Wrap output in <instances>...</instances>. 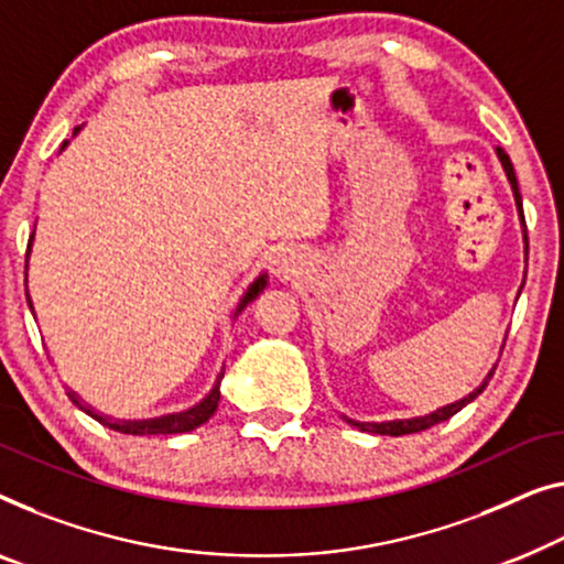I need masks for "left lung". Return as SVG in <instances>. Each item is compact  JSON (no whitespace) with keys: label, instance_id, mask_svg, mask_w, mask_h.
I'll list each match as a JSON object with an SVG mask.
<instances>
[{"label":"left lung","instance_id":"obj_1","mask_svg":"<svg viewBox=\"0 0 564 564\" xmlns=\"http://www.w3.org/2000/svg\"><path fill=\"white\" fill-rule=\"evenodd\" d=\"M496 154H499L501 165H503V170H506V177H509V183H511L513 200H517L521 226H524V249H529V243H527V224H524V210H521V193H519L517 173H513V165H511L509 154H506V152L501 150V147H496ZM494 371H496V366H494L491 371H488V377L484 379V383H480V387H478L476 391H470L468 397H463V399H458V402H453V404H447V406H440L437 412L424 414V417H412V420H391V422H356V420H348V417H346V422H348V424H354V427H358V430H364V432H373V435H391V437H399V435H412V432H422V430L432 427V424L451 420L453 414H458L465 404H470L473 399H476V397L480 394V391L486 389V383L491 381Z\"/></svg>","mask_w":564,"mask_h":564}]
</instances>
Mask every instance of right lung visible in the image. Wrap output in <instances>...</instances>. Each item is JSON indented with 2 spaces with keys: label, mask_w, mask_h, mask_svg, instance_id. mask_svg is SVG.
I'll use <instances>...</instances> for the list:
<instances>
[{
  "label": "right lung",
  "mask_w": 564,
  "mask_h": 564,
  "mask_svg": "<svg viewBox=\"0 0 564 564\" xmlns=\"http://www.w3.org/2000/svg\"><path fill=\"white\" fill-rule=\"evenodd\" d=\"M78 129L80 127H76V132H73V134H78ZM65 144H68V142H63V147ZM32 236H35V231H32ZM32 236H30V243H28V257H30V247H32ZM24 282H28V280H24ZM264 288H267V274H259L257 280L249 284V290L243 292L239 307H236V315H239L241 310L247 307L249 302L254 300ZM28 305L32 310L30 295H28ZM32 313H35V310H32ZM221 379H224V373H218L214 389L208 391L203 402L191 406V410L177 412V414H165V417H154V420H111V417H106V414H99L96 410H91V406H88V404L80 402V399L76 397V391H68V397L80 406V410H84L86 414H91L96 422L106 424V427H109V430L124 432V435H175V432H191L195 427H200L203 422H208L210 417H214V412H216V406H218V399H221V391H218V383H221Z\"/></svg>",
  "instance_id": "right-lung-1"
}]
</instances>
